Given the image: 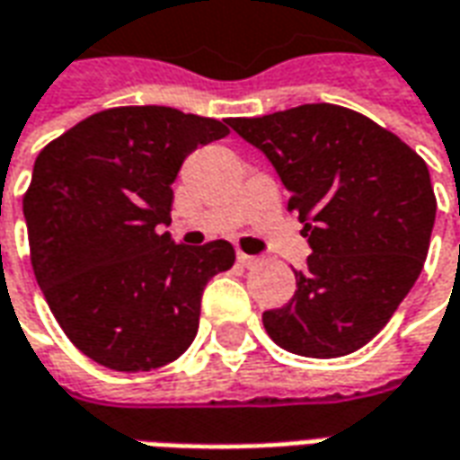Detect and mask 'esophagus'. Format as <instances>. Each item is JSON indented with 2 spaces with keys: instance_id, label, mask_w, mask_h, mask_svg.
<instances>
[{
  "instance_id": "esophagus-1",
  "label": "esophagus",
  "mask_w": 460,
  "mask_h": 460,
  "mask_svg": "<svg viewBox=\"0 0 460 460\" xmlns=\"http://www.w3.org/2000/svg\"><path fill=\"white\" fill-rule=\"evenodd\" d=\"M239 263L243 269H256L261 263L259 256H249V253H239Z\"/></svg>"
}]
</instances>
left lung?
<instances>
[{
    "label": "left lung",
    "mask_w": 460,
    "mask_h": 460,
    "mask_svg": "<svg viewBox=\"0 0 460 460\" xmlns=\"http://www.w3.org/2000/svg\"><path fill=\"white\" fill-rule=\"evenodd\" d=\"M290 191L313 253L296 296L263 313L293 355L342 357L394 315L424 269L436 219L426 162L394 132L332 103L226 120Z\"/></svg>",
    "instance_id": "obj_1"
}]
</instances>
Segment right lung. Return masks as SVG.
<instances>
[{"label":"right lung","instance_id":"obj_1","mask_svg":"<svg viewBox=\"0 0 460 460\" xmlns=\"http://www.w3.org/2000/svg\"><path fill=\"white\" fill-rule=\"evenodd\" d=\"M226 135V120L122 105L39 152L24 194L36 283L68 340L98 365L150 372L191 345L204 286L236 253L224 239L174 243L160 226H170L184 157Z\"/></svg>","mask_w":460,"mask_h":460}]
</instances>
